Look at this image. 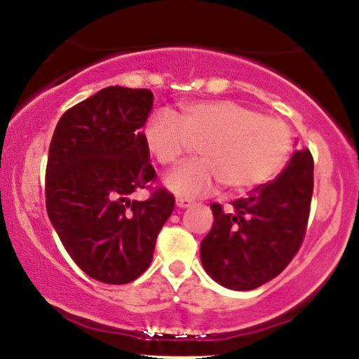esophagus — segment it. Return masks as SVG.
Returning a JSON list of instances; mask_svg holds the SVG:
<instances>
[{
  "label": "esophagus",
  "mask_w": 359,
  "mask_h": 359,
  "mask_svg": "<svg viewBox=\"0 0 359 359\" xmlns=\"http://www.w3.org/2000/svg\"><path fill=\"white\" fill-rule=\"evenodd\" d=\"M175 204H177V208H180V209H185V208H189V205H192V201H189V199H184V197H177Z\"/></svg>",
  "instance_id": "esophagus-1"
}]
</instances>
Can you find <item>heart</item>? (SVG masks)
Segmentation results:
<instances>
[{"label":"heart","instance_id":"obj_1","mask_svg":"<svg viewBox=\"0 0 359 359\" xmlns=\"http://www.w3.org/2000/svg\"><path fill=\"white\" fill-rule=\"evenodd\" d=\"M143 135L150 154L165 167L201 142L204 156L189 160L167 177V187L182 197L209 194L221 182L233 194L253 191L283 170L294 148L287 121L231 100L185 101L180 118L170 109H158Z\"/></svg>","mask_w":359,"mask_h":359}]
</instances>
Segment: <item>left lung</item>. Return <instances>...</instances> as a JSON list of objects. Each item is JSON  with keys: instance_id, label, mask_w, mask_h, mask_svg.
Instances as JSON below:
<instances>
[{"instance_id": "8db88e82", "label": "left lung", "mask_w": 359, "mask_h": 359, "mask_svg": "<svg viewBox=\"0 0 359 359\" xmlns=\"http://www.w3.org/2000/svg\"><path fill=\"white\" fill-rule=\"evenodd\" d=\"M314 160L297 150L277 179L233 201V211L211 204L214 224L201 241L209 277L231 290H253L285 270L307 229Z\"/></svg>"}]
</instances>
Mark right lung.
Wrapping results in <instances>:
<instances>
[{"label": "right lung", "mask_w": 359, "mask_h": 359, "mask_svg": "<svg viewBox=\"0 0 359 359\" xmlns=\"http://www.w3.org/2000/svg\"><path fill=\"white\" fill-rule=\"evenodd\" d=\"M154 106L150 89L109 86L65 111L48 148L45 204L76 265L97 282L123 285L150 266L175 197L156 187L140 128Z\"/></svg>", "instance_id": "obj_1"}]
</instances>
